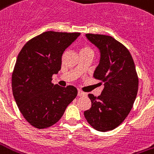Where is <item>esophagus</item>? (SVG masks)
<instances>
[{
  "label": "esophagus",
  "mask_w": 154,
  "mask_h": 154,
  "mask_svg": "<svg viewBox=\"0 0 154 154\" xmlns=\"http://www.w3.org/2000/svg\"><path fill=\"white\" fill-rule=\"evenodd\" d=\"M77 95L79 96V97H82V96H85L86 95V94L84 92H82L81 90H78V93H77Z\"/></svg>",
  "instance_id": "34e87169"
}]
</instances>
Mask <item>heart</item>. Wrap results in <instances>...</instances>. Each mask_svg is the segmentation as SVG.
<instances>
[{"label":"heart","instance_id":"1","mask_svg":"<svg viewBox=\"0 0 154 154\" xmlns=\"http://www.w3.org/2000/svg\"><path fill=\"white\" fill-rule=\"evenodd\" d=\"M85 49H89V48H84L83 50H85Z\"/></svg>","mask_w":154,"mask_h":154}]
</instances>
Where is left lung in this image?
<instances>
[{
  "label": "left lung",
  "instance_id": "left-lung-1",
  "mask_svg": "<svg viewBox=\"0 0 154 154\" xmlns=\"http://www.w3.org/2000/svg\"><path fill=\"white\" fill-rule=\"evenodd\" d=\"M85 37L99 50L94 77L100 80L104 88L98 97L88 95L91 107L84 116L96 130L111 131L126 119L137 98L139 82L136 67L128 50L111 36L86 34Z\"/></svg>",
  "mask_w": 154,
  "mask_h": 154
}]
</instances>
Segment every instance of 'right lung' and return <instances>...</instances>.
I'll use <instances>...</instances> for the list:
<instances>
[{
    "instance_id": "add662e5",
    "label": "right lung",
    "mask_w": 154,
    "mask_h": 154,
    "mask_svg": "<svg viewBox=\"0 0 154 154\" xmlns=\"http://www.w3.org/2000/svg\"><path fill=\"white\" fill-rule=\"evenodd\" d=\"M80 33L46 31L26 43L12 74V90L26 120L38 129L59 121L77 95L72 85L61 87L51 77L61 69L62 56Z\"/></svg>"
}]
</instances>
